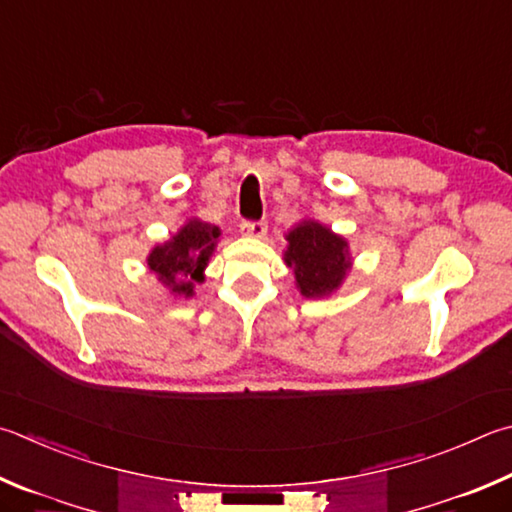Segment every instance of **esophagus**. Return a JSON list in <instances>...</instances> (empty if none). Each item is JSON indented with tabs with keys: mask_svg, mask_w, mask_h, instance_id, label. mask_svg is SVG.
I'll list each match as a JSON object with an SVG mask.
<instances>
[{
	"mask_svg": "<svg viewBox=\"0 0 512 512\" xmlns=\"http://www.w3.org/2000/svg\"><path fill=\"white\" fill-rule=\"evenodd\" d=\"M266 230H268V226L264 224V221H244V224H241V235L244 237L262 239V237H266Z\"/></svg>",
	"mask_w": 512,
	"mask_h": 512,
	"instance_id": "esophagus-1",
	"label": "esophagus"
}]
</instances>
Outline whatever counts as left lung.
<instances>
[{"label": "left lung", "instance_id": "left-lung-1", "mask_svg": "<svg viewBox=\"0 0 512 512\" xmlns=\"http://www.w3.org/2000/svg\"><path fill=\"white\" fill-rule=\"evenodd\" d=\"M284 264L306 300L331 297L345 284L353 266L349 241L315 219H302L284 235Z\"/></svg>", "mask_w": 512, "mask_h": 512}]
</instances>
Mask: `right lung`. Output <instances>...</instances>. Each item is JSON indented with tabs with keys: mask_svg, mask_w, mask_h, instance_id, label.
I'll return each mask as SVG.
<instances>
[{
	"mask_svg": "<svg viewBox=\"0 0 512 512\" xmlns=\"http://www.w3.org/2000/svg\"><path fill=\"white\" fill-rule=\"evenodd\" d=\"M221 228L192 217L174 235L147 255V268L170 295L190 300L194 286L206 282V266L215 255Z\"/></svg>",
	"mask_w": 512,
	"mask_h": 512,
	"instance_id": "1",
	"label": "right lung"
}]
</instances>
